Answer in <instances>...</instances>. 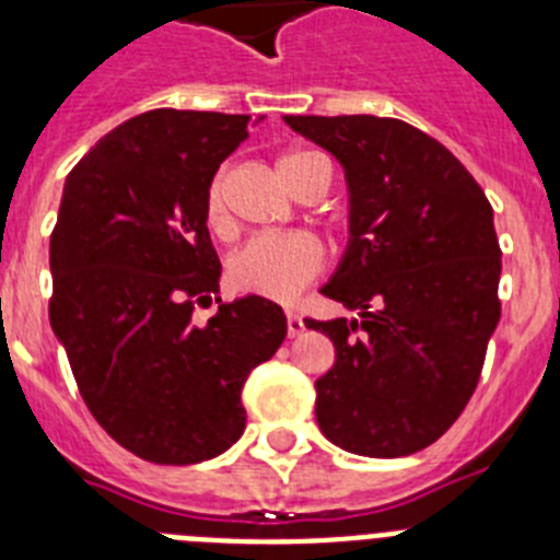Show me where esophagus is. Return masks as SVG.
<instances>
[{
    "label": "esophagus",
    "instance_id": "esophagus-1",
    "mask_svg": "<svg viewBox=\"0 0 560 560\" xmlns=\"http://www.w3.org/2000/svg\"><path fill=\"white\" fill-rule=\"evenodd\" d=\"M285 325H289V336H303L305 323H303V316H300V314L289 311V314H285Z\"/></svg>",
    "mask_w": 560,
    "mask_h": 560
}]
</instances>
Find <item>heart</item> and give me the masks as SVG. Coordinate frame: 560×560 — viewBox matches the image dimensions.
Returning <instances> with one entry per match:
<instances>
[{"instance_id":"1","label":"heart","mask_w":560,"mask_h":560,"mask_svg":"<svg viewBox=\"0 0 560 560\" xmlns=\"http://www.w3.org/2000/svg\"><path fill=\"white\" fill-rule=\"evenodd\" d=\"M328 165L325 156L314 151H289L280 156L277 171L291 192L300 187L311 167ZM330 167V165H328ZM205 221L215 235L230 232L226 215V167H221L210 179L205 192ZM325 252L319 241L300 232L289 235H257L230 257L226 283L232 291L252 296H266L275 303H291L314 277L323 271Z\"/></svg>"}]
</instances>
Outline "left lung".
Instances as JSON below:
<instances>
[{
    "mask_svg": "<svg viewBox=\"0 0 560 560\" xmlns=\"http://www.w3.org/2000/svg\"><path fill=\"white\" fill-rule=\"evenodd\" d=\"M345 167L350 241L323 294L359 319H305L330 336L316 423L361 457L432 446L477 389L499 323L502 249L493 210L429 133L373 114H285Z\"/></svg>",
    "mask_w": 560,
    "mask_h": 560,
    "instance_id": "left-lung-1",
    "label": "left lung"
}]
</instances>
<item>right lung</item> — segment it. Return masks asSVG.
I'll return each mask as SVG.
<instances>
[{
  "label": "right lung",
  "instance_id": "add662e5",
  "mask_svg": "<svg viewBox=\"0 0 560 560\" xmlns=\"http://www.w3.org/2000/svg\"><path fill=\"white\" fill-rule=\"evenodd\" d=\"M246 126L249 114L153 108L108 131L63 185L49 325L89 412L148 463L226 452L246 427V378L289 330L264 296L215 300L192 323L221 277L205 192Z\"/></svg>",
  "mask_w": 560,
  "mask_h": 560
}]
</instances>
